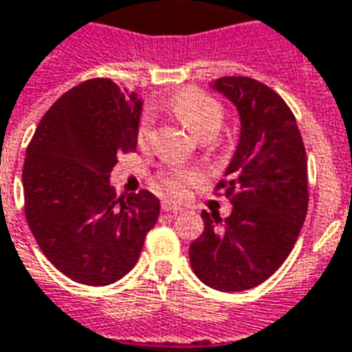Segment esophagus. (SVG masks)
<instances>
[{
    "mask_svg": "<svg viewBox=\"0 0 352 352\" xmlns=\"http://www.w3.org/2000/svg\"><path fill=\"white\" fill-rule=\"evenodd\" d=\"M162 210L164 212H173V214H179V212H182L184 208L179 205H175V203H171V201H164L162 203Z\"/></svg>",
    "mask_w": 352,
    "mask_h": 352,
    "instance_id": "esophagus-1",
    "label": "esophagus"
}]
</instances>
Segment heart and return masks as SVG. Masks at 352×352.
<instances>
[{"instance_id": "1", "label": "heart", "mask_w": 352, "mask_h": 352, "mask_svg": "<svg viewBox=\"0 0 352 352\" xmlns=\"http://www.w3.org/2000/svg\"><path fill=\"white\" fill-rule=\"evenodd\" d=\"M171 111L175 112L179 120L188 127V131L195 138H214L223 125V109L221 104L208 94L199 90H184L179 96L171 99ZM153 116L146 112L136 127V142L138 146L146 147L151 140ZM199 171L186 170V168H170L158 175L157 186L162 194L170 197H182L188 190L195 184H199Z\"/></svg>"}]
</instances>
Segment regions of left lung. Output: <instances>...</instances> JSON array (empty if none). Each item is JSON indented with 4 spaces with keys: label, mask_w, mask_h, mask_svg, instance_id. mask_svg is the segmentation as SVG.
Listing matches in <instances>:
<instances>
[{
    "label": "left lung",
    "mask_w": 352,
    "mask_h": 352,
    "mask_svg": "<svg viewBox=\"0 0 352 352\" xmlns=\"http://www.w3.org/2000/svg\"><path fill=\"white\" fill-rule=\"evenodd\" d=\"M240 116V138L218 184L230 199L229 218L201 212L203 234L190 245L201 283L243 292L272 277L288 258L308 210L307 151L294 114L272 88L251 77H221Z\"/></svg>",
    "instance_id": "1"
}]
</instances>
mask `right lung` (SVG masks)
<instances>
[{
  "label": "right lung",
  "instance_id": "obj_1",
  "mask_svg": "<svg viewBox=\"0 0 352 352\" xmlns=\"http://www.w3.org/2000/svg\"><path fill=\"white\" fill-rule=\"evenodd\" d=\"M142 99L111 79L60 96L40 120L23 162L25 218L45 258L79 284L107 286L138 262L160 201L147 190L116 199L118 155L136 149Z\"/></svg>",
  "mask_w": 352,
  "mask_h": 352
}]
</instances>
